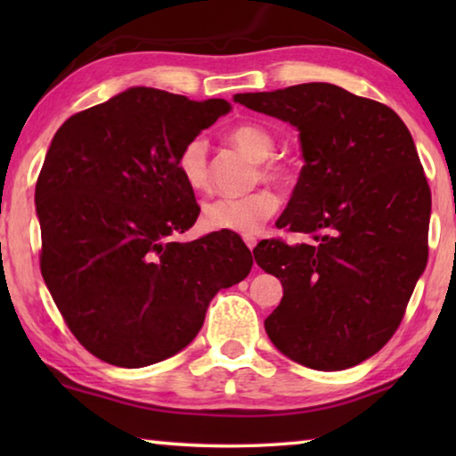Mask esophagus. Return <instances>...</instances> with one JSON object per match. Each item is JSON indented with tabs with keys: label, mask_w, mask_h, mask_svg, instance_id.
<instances>
[{
	"label": "esophagus",
	"mask_w": 456,
	"mask_h": 456,
	"mask_svg": "<svg viewBox=\"0 0 456 456\" xmlns=\"http://www.w3.org/2000/svg\"><path fill=\"white\" fill-rule=\"evenodd\" d=\"M243 241H245V245H247V247H249V249H253V247H256V243H257V239H256V237H249V235H247V237H243Z\"/></svg>",
	"instance_id": "34e87169"
}]
</instances>
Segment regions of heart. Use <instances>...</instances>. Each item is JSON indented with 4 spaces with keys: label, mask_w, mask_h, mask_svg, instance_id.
I'll return each instance as SVG.
<instances>
[{
    "label": "heart",
    "mask_w": 456,
    "mask_h": 456,
    "mask_svg": "<svg viewBox=\"0 0 456 456\" xmlns=\"http://www.w3.org/2000/svg\"><path fill=\"white\" fill-rule=\"evenodd\" d=\"M229 141L261 160V175L281 187L296 183L297 171L289 160L273 159L275 141L269 130L259 125H239L229 133ZM179 173L191 189L203 191L209 184V159L203 136L191 138L176 159ZM280 209V197L269 189H259L245 197H213L200 207V221L211 231H231L239 235L257 233L265 221Z\"/></svg>",
    "instance_id": "heart-1"
}]
</instances>
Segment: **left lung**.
I'll use <instances>...</instances> for the list:
<instances>
[{"label": "left lung", "mask_w": 456, "mask_h": 456, "mask_svg": "<svg viewBox=\"0 0 456 456\" xmlns=\"http://www.w3.org/2000/svg\"><path fill=\"white\" fill-rule=\"evenodd\" d=\"M297 128L304 167L257 265L283 285L267 315L273 346L334 372L368 360L403 322L428 259L430 189L411 133L392 108L326 82L235 94Z\"/></svg>", "instance_id": "obj_1"}]
</instances>
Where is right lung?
Returning a JSON list of instances; mask_svg holds the SVG:
<instances>
[{"label": "right lung", "mask_w": 456, "mask_h": 456, "mask_svg": "<svg viewBox=\"0 0 456 456\" xmlns=\"http://www.w3.org/2000/svg\"><path fill=\"white\" fill-rule=\"evenodd\" d=\"M231 110L134 86L68 118L36 183L42 277L76 339L120 368L189 346L215 293L243 281L253 257L233 233L175 241L195 225V192L176 159Z\"/></svg>", "instance_id": "obj_1"}]
</instances>
